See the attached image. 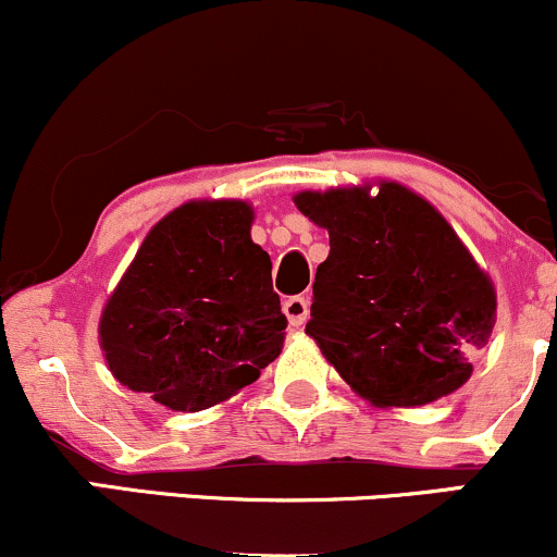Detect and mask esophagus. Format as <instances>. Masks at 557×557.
Listing matches in <instances>:
<instances>
[{"mask_svg":"<svg viewBox=\"0 0 557 557\" xmlns=\"http://www.w3.org/2000/svg\"><path fill=\"white\" fill-rule=\"evenodd\" d=\"M283 311L290 322V327H304V322L309 319V298L306 296H293L283 304Z\"/></svg>","mask_w":557,"mask_h":557,"instance_id":"1","label":"esophagus"}]
</instances>
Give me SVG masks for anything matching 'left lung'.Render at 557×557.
I'll list each match as a JSON object with an SVG mask.
<instances>
[{
	"instance_id": "8db88e82",
	"label": "left lung",
	"mask_w": 557,
	"mask_h": 557,
	"mask_svg": "<svg viewBox=\"0 0 557 557\" xmlns=\"http://www.w3.org/2000/svg\"><path fill=\"white\" fill-rule=\"evenodd\" d=\"M330 233L306 324L361 398L411 408L445 398L474 372L495 327L497 293L456 230L400 183L296 194Z\"/></svg>"
}]
</instances>
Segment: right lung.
Segmentation results:
<instances>
[{"instance_id":"obj_1","label":"right lung","mask_w":557,"mask_h":557,"mask_svg":"<svg viewBox=\"0 0 557 557\" xmlns=\"http://www.w3.org/2000/svg\"><path fill=\"white\" fill-rule=\"evenodd\" d=\"M246 201H188L140 243L99 319L114 380L172 411L227 400L283 350L287 319Z\"/></svg>"}]
</instances>
